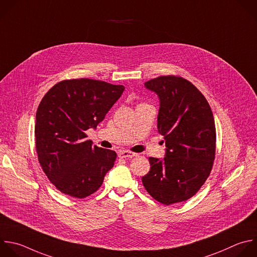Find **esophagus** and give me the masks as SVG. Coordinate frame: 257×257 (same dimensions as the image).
Returning a JSON list of instances; mask_svg holds the SVG:
<instances>
[{
  "label": "esophagus",
  "mask_w": 257,
  "mask_h": 257,
  "mask_svg": "<svg viewBox=\"0 0 257 257\" xmlns=\"http://www.w3.org/2000/svg\"><path fill=\"white\" fill-rule=\"evenodd\" d=\"M136 155H137L136 153H133V152H130V151H127V150H122V151L118 152V156L120 158H132Z\"/></svg>",
  "instance_id": "34e87169"
}]
</instances>
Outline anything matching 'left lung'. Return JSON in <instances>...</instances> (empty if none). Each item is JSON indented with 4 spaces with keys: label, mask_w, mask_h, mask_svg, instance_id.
Wrapping results in <instances>:
<instances>
[{
    "label": "left lung",
    "mask_w": 257,
    "mask_h": 257,
    "mask_svg": "<svg viewBox=\"0 0 257 257\" xmlns=\"http://www.w3.org/2000/svg\"><path fill=\"white\" fill-rule=\"evenodd\" d=\"M159 100L157 130L164 137L163 158L149 157L142 178L148 194L164 205L192 198L209 177L215 158L216 128L212 110L189 80L173 75L144 83Z\"/></svg>",
    "instance_id": "obj_1"
}]
</instances>
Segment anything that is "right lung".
I'll use <instances>...</instances> for the list:
<instances>
[{
    "mask_svg": "<svg viewBox=\"0 0 257 257\" xmlns=\"http://www.w3.org/2000/svg\"><path fill=\"white\" fill-rule=\"evenodd\" d=\"M125 88L79 78L56 83L40 102L35 140L38 160L48 180L61 193L82 199L94 194L114 166L117 154L87 140L119 100Z\"/></svg>",
    "mask_w": 257,
    "mask_h": 257,
    "instance_id": "add662e5",
    "label": "right lung"
}]
</instances>
